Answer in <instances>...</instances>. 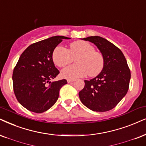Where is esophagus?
Here are the masks:
<instances>
[{
	"instance_id": "esophagus-1",
	"label": "esophagus",
	"mask_w": 146,
	"mask_h": 146,
	"mask_svg": "<svg viewBox=\"0 0 146 146\" xmlns=\"http://www.w3.org/2000/svg\"><path fill=\"white\" fill-rule=\"evenodd\" d=\"M73 82H74V79H67V82L68 83H71Z\"/></svg>"
}]
</instances>
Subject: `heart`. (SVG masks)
<instances>
[{
  "label": "heart",
  "mask_w": 146,
  "mask_h": 146,
  "mask_svg": "<svg viewBox=\"0 0 146 146\" xmlns=\"http://www.w3.org/2000/svg\"><path fill=\"white\" fill-rule=\"evenodd\" d=\"M75 58L77 64L68 66L62 70L61 75L65 79H76L86 76H96L104 66V58L100 52L89 42L76 41L70 44L69 50L57 46L52 52V60L56 65L64 67Z\"/></svg>",
  "instance_id": "heart-1"
}]
</instances>
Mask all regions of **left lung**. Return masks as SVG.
Segmentation results:
<instances>
[{"mask_svg": "<svg viewBox=\"0 0 146 146\" xmlns=\"http://www.w3.org/2000/svg\"><path fill=\"white\" fill-rule=\"evenodd\" d=\"M97 46L104 58L101 73L90 81L79 92L82 102L93 111L112 110L126 95L129 86L131 71L126 58L119 48L100 36L84 38Z\"/></svg>", "mask_w": 146, "mask_h": 146, "instance_id": "1", "label": "left lung"}]
</instances>
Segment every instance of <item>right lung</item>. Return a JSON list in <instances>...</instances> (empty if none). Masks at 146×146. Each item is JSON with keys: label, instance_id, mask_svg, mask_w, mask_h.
I'll use <instances>...</instances> for the list:
<instances>
[{"label": "right lung", "instance_id": "add662e5", "mask_svg": "<svg viewBox=\"0 0 146 146\" xmlns=\"http://www.w3.org/2000/svg\"><path fill=\"white\" fill-rule=\"evenodd\" d=\"M64 36H54L29 46L19 57L13 73L16 98L29 111L42 113L55 104L66 79L50 82L59 74L52 60V52Z\"/></svg>", "mask_w": 146, "mask_h": 146}]
</instances>
